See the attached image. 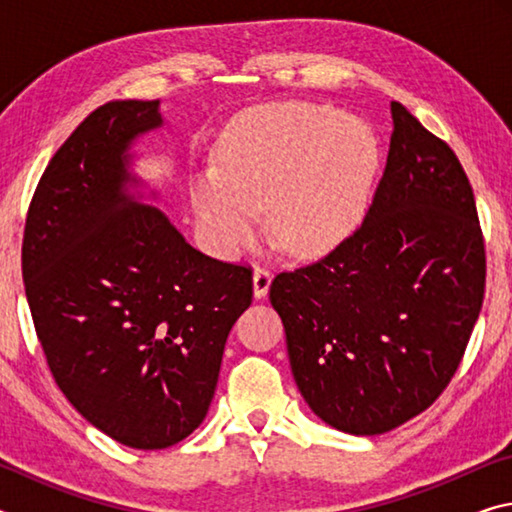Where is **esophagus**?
I'll return each instance as SVG.
<instances>
[{
	"instance_id": "1",
	"label": "esophagus",
	"mask_w": 512,
	"mask_h": 512,
	"mask_svg": "<svg viewBox=\"0 0 512 512\" xmlns=\"http://www.w3.org/2000/svg\"><path fill=\"white\" fill-rule=\"evenodd\" d=\"M271 280H273V275L268 273L266 268H255V273H253V296L257 300H262L268 293V289H271Z\"/></svg>"
}]
</instances>
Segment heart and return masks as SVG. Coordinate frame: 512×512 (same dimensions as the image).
<instances>
[{
	"instance_id": "b5f03b06",
	"label": "heart",
	"mask_w": 512,
	"mask_h": 512,
	"mask_svg": "<svg viewBox=\"0 0 512 512\" xmlns=\"http://www.w3.org/2000/svg\"><path fill=\"white\" fill-rule=\"evenodd\" d=\"M379 167V142L361 119L311 103L248 110L219 142V169L192 180L205 239L223 257L253 244L259 212L287 253H329L357 228Z\"/></svg>"
}]
</instances>
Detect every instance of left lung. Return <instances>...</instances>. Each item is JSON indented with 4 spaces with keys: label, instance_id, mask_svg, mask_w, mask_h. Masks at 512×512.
<instances>
[{
    "label": "left lung",
    "instance_id": "1",
    "mask_svg": "<svg viewBox=\"0 0 512 512\" xmlns=\"http://www.w3.org/2000/svg\"><path fill=\"white\" fill-rule=\"evenodd\" d=\"M391 115L386 169L361 228L271 284L300 395L352 436L391 431L436 402L483 305L470 180L402 103Z\"/></svg>",
    "mask_w": 512,
    "mask_h": 512
}]
</instances>
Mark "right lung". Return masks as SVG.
I'll return each mask as SVG.
<instances>
[{"mask_svg": "<svg viewBox=\"0 0 512 512\" xmlns=\"http://www.w3.org/2000/svg\"><path fill=\"white\" fill-rule=\"evenodd\" d=\"M160 101H108L42 173L22 246L33 325L60 391L92 427L164 449L203 422L253 275L187 244L146 205L133 146Z\"/></svg>", "mask_w": 512, "mask_h": 512, "instance_id": "add662e5", "label": "right lung"}]
</instances>
